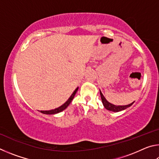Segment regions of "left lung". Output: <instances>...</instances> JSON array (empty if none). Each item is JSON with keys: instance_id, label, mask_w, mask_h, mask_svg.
<instances>
[{"instance_id": "obj_1", "label": "left lung", "mask_w": 159, "mask_h": 159, "mask_svg": "<svg viewBox=\"0 0 159 159\" xmlns=\"http://www.w3.org/2000/svg\"><path fill=\"white\" fill-rule=\"evenodd\" d=\"M99 93H100V95H101V99H102V102L103 103V105L104 107V108L106 109L109 110V111H114V112H118V111H120L122 110H124L125 109L130 107L132 104H133L134 102H133V103H131L130 104H128V105H123V106H116L114 105V104H112L111 103L107 100L104 98V95H102V93L100 90H99Z\"/></svg>"}]
</instances>
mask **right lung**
I'll list each match as a JSON object with an SVG mask.
<instances>
[{
  "instance_id": "add662e5",
  "label": "right lung",
  "mask_w": 159,
  "mask_h": 159,
  "mask_svg": "<svg viewBox=\"0 0 159 159\" xmlns=\"http://www.w3.org/2000/svg\"><path fill=\"white\" fill-rule=\"evenodd\" d=\"M78 89H79V88H77L74 91V93H72V95L71 96H70V98H69L68 100H67L65 102V103L62 104L61 106H60V107H58V108H56L55 109L49 110V111H41V112L43 113V114H57V113H60L61 111H62L63 110L65 109L66 107L69 105V104L71 103V102L73 100V99L74 98L75 95H76Z\"/></svg>"
}]
</instances>
